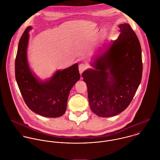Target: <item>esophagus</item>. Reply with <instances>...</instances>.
Here are the masks:
<instances>
[{
	"label": "esophagus",
	"mask_w": 160,
	"mask_h": 160,
	"mask_svg": "<svg viewBox=\"0 0 160 160\" xmlns=\"http://www.w3.org/2000/svg\"><path fill=\"white\" fill-rule=\"evenodd\" d=\"M87 68H88V67L87 65L84 64H80L78 68H79V72H80V74H82Z\"/></svg>",
	"instance_id": "34e87169"
}]
</instances>
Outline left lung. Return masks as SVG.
I'll list each match as a JSON object with an SVG mask.
<instances>
[{
  "label": "left lung",
  "mask_w": 160,
  "mask_h": 160,
  "mask_svg": "<svg viewBox=\"0 0 160 160\" xmlns=\"http://www.w3.org/2000/svg\"><path fill=\"white\" fill-rule=\"evenodd\" d=\"M120 34L109 48L96 56L83 72L92 111L102 118L114 116L130 104L142 76V51L136 34L128 23L119 25Z\"/></svg>",
  "instance_id": "1"
}]
</instances>
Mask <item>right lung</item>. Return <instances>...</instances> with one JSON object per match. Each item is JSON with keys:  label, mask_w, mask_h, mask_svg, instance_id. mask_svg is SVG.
I'll use <instances>...</instances> for the list:
<instances>
[{"label": "right lung", "mask_w": 160, "mask_h": 160, "mask_svg": "<svg viewBox=\"0 0 160 160\" xmlns=\"http://www.w3.org/2000/svg\"><path fill=\"white\" fill-rule=\"evenodd\" d=\"M32 29L28 27L19 41L15 62L16 81L32 111L47 118H58L65 113L69 92L80 78L78 65L58 70L49 80L39 81L32 72L27 60L28 32Z\"/></svg>", "instance_id": "right-lung-1"}]
</instances>
